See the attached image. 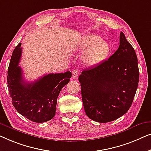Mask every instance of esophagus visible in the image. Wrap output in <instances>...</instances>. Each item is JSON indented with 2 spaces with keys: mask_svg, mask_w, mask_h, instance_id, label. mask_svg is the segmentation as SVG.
<instances>
[{
  "mask_svg": "<svg viewBox=\"0 0 151 151\" xmlns=\"http://www.w3.org/2000/svg\"><path fill=\"white\" fill-rule=\"evenodd\" d=\"M79 75V72L77 70H73V74H72V76L73 78H76L78 77V76Z\"/></svg>",
  "mask_w": 151,
  "mask_h": 151,
  "instance_id": "obj_1",
  "label": "esophagus"
}]
</instances>
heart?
Returning a JSON list of instances; mask_svg holds the SVG:
<instances>
[{
	"instance_id": "b5f03b06",
	"label": "heart",
	"mask_w": 151,
	"mask_h": 151,
	"mask_svg": "<svg viewBox=\"0 0 151 151\" xmlns=\"http://www.w3.org/2000/svg\"><path fill=\"white\" fill-rule=\"evenodd\" d=\"M75 50L85 52L82 62L87 67H94L101 64L107 59L110 52V46L99 35L88 34L78 40Z\"/></svg>"
}]
</instances>
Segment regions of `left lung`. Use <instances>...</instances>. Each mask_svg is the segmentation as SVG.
Wrapping results in <instances>:
<instances>
[{"mask_svg": "<svg viewBox=\"0 0 151 151\" xmlns=\"http://www.w3.org/2000/svg\"><path fill=\"white\" fill-rule=\"evenodd\" d=\"M134 48L120 32L118 49L101 64L78 77L86 115L98 122L115 120L128 111L139 82Z\"/></svg>", "mask_w": 151, "mask_h": 151, "instance_id": "obj_1", "label": "left lung"}]
</instances>
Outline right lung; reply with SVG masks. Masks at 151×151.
<instances>
[{"label":"right lung","mask_w":151,"mask_h":151,"mask_svg":"<svg viewBox=\"0 0 151 151\" xmlns=\"http://www.w3.org/2000/svg\"><path fill=\"white\" fill-rule=\"evenodd\" d=\"M21 43L13 52L8 68L7 86L15 109L34 122H44L55 115L57 98L61 89L68 83L70 72L51 73L31 83L23 79L19 66L22 55Z\"/></svg>","instance_id":"1"}]
</instances>
